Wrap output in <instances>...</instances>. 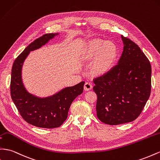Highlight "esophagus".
<instances>
[{"label": "esophagus", "mask_w": 160, "mask_h": 160, "mask_svg": "<svg viewBox=\"0 0 160 160\" xmlns=\"http://www.w3.org/2000/svg\"><path fill=\"white\" fill-rule=\"evenodd\" d=\"M92 84L90 83L89 81L85 82V83L84 85V89L85 91H89L90 89H92Z\"/></svg>", "instance_id": "esophagus-1"}]
</instances>
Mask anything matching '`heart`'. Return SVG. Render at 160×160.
<instances>
[{
    "instance_id": "obj_1",
    "label": "heart",
    "mask_w": 160,
    "mask_h": 160,
    "mask_svg": "<svg viewBox=\"0 0 160 160\" xmlns=\"http://www.w3.org/2000/svg\"><path fill=\"white\" fill-rule=\"evenodd\" d=\"M118 50L114 42L95 39L86 46L83 57L85 60H92V71L96 74H105L114 65Z\"/></svg>"
}]
</instances>
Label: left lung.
Instances as JSON below:
<instances>
[{
    "mask_svg": "<svg viewBox=\"0 0 160 160\" xmlns=\"http://www.w3.org/2000/svg\"><path fill=\"white\" fill-rule=\"evenodd\" d=\"M121 38L124 48L118 64L93 81L97 116L110 125L135 120L143 111L152 88L149 60L135 42Z\"/></svg>",
    "mask_w": 160,
    "mask_h": 160,
    "instance_id": "obj_1",
    "label": "left lung"
}]
</instances>
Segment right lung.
I'll return each mask as SVG.
<instances>
[{"label":"right lung","mask_w":160,"mask_h":160,"mask_svg":"<svg viewBox=\"0 0 160 160\" xmlns=\"http://www.w3.org/2000/svg\"><path fill=\"white\" fill-rule=\"evenodd\" d=\"M58 33H46L34 40L21 52L12 64L11 78V95L20 115L33 126L57 128L65 121L73 100L83 93L84 81L62 89L53 96L40 98L28 93L21 79V68L29 52L40 48Z\"/></svg>","instance_id":"right-lung-1"}]
</instances>
